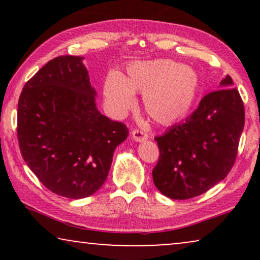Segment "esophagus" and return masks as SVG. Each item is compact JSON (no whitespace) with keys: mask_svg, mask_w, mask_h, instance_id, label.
Segmentation results:
<instances>
[{"mask_svg":"<svg viewBox=\"0 0 260 260\" xmlns=\"http://www.w3.org/2000/svg\"><path fill=\"white\" fill-rule=\"evenodd\" d=\"M131 135H133V140L136 142H144L148 140V134H145V133H143V131H141L138 129L133 130Z\"/></svg>","mask_w":260,"mask_h":260,"instance_id":"34e87169","label":"esophagus"}]
</instances>
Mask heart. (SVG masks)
<instances>
[{"mask_svg":"<svg viewBox=\"0 0 260 260\" xmlns=\"http://www.w3.org/2000/svg\"><path fill=\"white\" fill-rule=\"evenodd\" d=\"M200 90L199 74L172 59L134 61L126 74L110 72L103 86L104 103L115 117L125 116L143 94L145 112L159 124H172L189 112Z\"/></svg>","mask_w":260,"mask_h":260,"instance_id":"heart-1","label":"heart"}]
</instances>
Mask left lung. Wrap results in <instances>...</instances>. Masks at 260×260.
I'll list each match as a JSON object with an SVG mask.
<instances>
[{"instance_id": "1", "label": "left lung", "mask_w": 260, "mask_h": 260, "mask_svg": "<svg viewBox=\"0 0 260 260\" xmlns=\"http://www.w3.org/2000/svg\"><path fill=\"white\" fill-rule=\"evenodd\" d=\"M230 76L206 94L186 122L169 127L157 142L152 180L174 200L195 198L225 179L236 162L244 129V103Z\"/></svg>"}]
</instances>
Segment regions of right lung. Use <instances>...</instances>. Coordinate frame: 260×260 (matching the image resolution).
I'll use <instances>...</instances> for the list:
<instances>
[{
    "label": "right lung",
    "instance_id": "right-lung-1",
    "mask_svg": "<svg viewBox=\"0 0 260 260\" xmlns=\"http://www.w3.org/2000/svg\"><path fill=\"white\" fill-rule=\"evenodd\" d=\"M83 59L49 60L24 85L17 105L24 162L46 188L69 199L103 186L115 149L129 135L126 125L98 111Z\"/></svg>",
    "mask_w": 260,
    "mask_h": 260
}]
</instances>
